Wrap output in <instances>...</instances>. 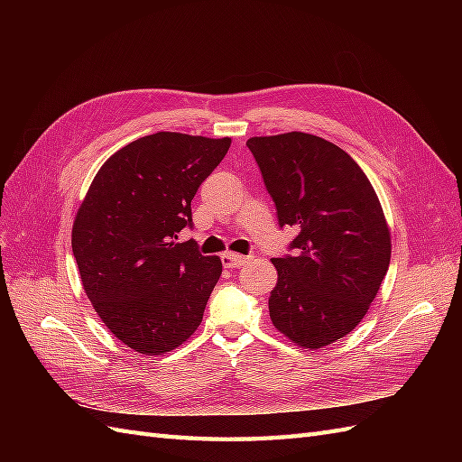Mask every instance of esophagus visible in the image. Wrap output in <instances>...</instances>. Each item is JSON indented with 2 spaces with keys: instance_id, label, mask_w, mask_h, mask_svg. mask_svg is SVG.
<instances>
[{
  "instance_id": "esophagus-1",
  "label": "esophagus",
  "mask_w": 462,
  "mask_h": 462,
  "mask_svg": "<svg viewBox=\"0 0 462 462\" xmlns=\"http://www.w3.org/2000/svg\"><path fill=\"white\" fill-rule=\"evenodd\" d=\"M221 262L226 268H241L243 263L248 262V256L236 254V253H226V254H221Z\"/></svg>"
}]
</instances>
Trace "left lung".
<instances>
[{"mask_svg":"<svg viewBox=\"0 0 462 462\" xmlns=\"http://www.w3.org/2000/svg\"><path fill=\"white\" fill-rule=\"evenodd\" d=\"M277 209L299 235L272 258L270 318L285 337L321 348L351 333L389 268L391 239L368 177L345 150L309 133L246 143Z\"/></svg>","mask_w":462,"mask_h":462,"instance_id":"left-lung-1","label":"left lung"}]
</instances>
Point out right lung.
Segmentation results:
<instances>
[{
    "mask_svg": "<svg viewBox=\"0 0 462 462\" xmlns=\"http://www.w3.org/2000/svg\"><path fill=\"white\" fill-rule=\"evenodd\" d=\"M231 138L156 133L117 150L96 173L73 226V254L94 310L119 341L148 356L200 326L221 275L194 241L190 202Z\"/></svg>",
    "mask_w": 462,
    "mask_h": 462,
    "instance_id": "right-lung-1",
    "label": "right lung"
}]
</instances>
